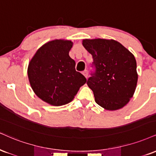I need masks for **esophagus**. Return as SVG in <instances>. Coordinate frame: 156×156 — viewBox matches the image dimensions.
<instances>
[{
  "mask_svg": "<svg viewBox=\"0 0 156 156\" xmlns=\"http://www.w3.org/2000/svg\"><path fill=\"white\" fill-rule=\"evenodd\" d=\"M83 73V76H85L86 78H87V77H88V71L86 70L83 71V73Z\"/></svg>",
  "mask_w": 156,
  "mask_h": 156,
  "instance_id": "obj_1",
  "label": "esophagus"
}]
</instances>
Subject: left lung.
<instances>
[{
	"label": "left lung",
	"mask_w": 156,
	"mask_h": 156,
	"mask_svg": "<svg viewBox=\"0 0 156 156\" xmlns=\"http://www.w3.org/2000/svg\"><path fill=\"white\" fill-rule=\"evenodd\" d=\"M83 46L93 58L87 85L95 102L108 110L125 106L136 89L138 76L134 55L118 41L86 39Z\"/></svg>",
	"instance_id": "8db88e82"
}]
</instances>
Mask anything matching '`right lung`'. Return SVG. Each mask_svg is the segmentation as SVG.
Segmentation results:
<instances>
[{
  "label": "right lung",
  "instance_id": "add662e5",
  "mask_svg": "<svg viewBox=\"0 0 156 156\" xmlns=\"http://www.w3.org/2000/svg\"><path fill=\"white\" fill-rule=\"evenodd\" d=\"M70 41L55 40L41 47L28 67V78L35 94L54 106L67 104L74 98L86 78L75 68L69 56Z\"/></svg>",
  "mask_w": 156,
  "mask_h": 156
}]
</instances>
